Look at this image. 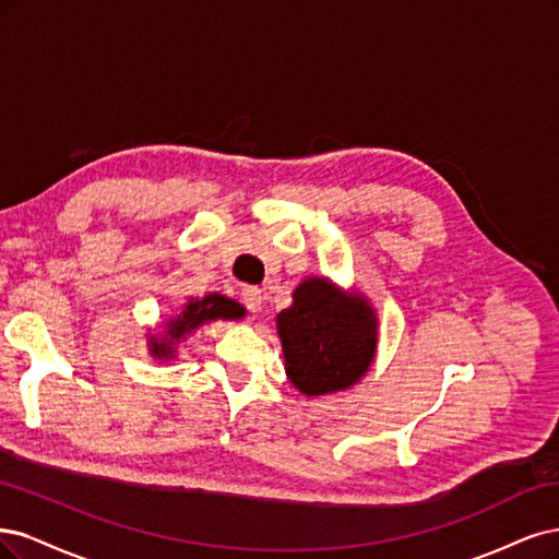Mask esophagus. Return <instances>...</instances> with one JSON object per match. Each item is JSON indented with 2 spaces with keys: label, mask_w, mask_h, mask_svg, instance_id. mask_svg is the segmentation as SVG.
<instances>
[{
  "label": "esophagus",
  "mask_w": 559,
  "mask_h": 559,
  "mask_svg": "<svg viewBox=\"0 0 559 559\" xmlns=\"http://www.w3.org/2000/svg\"><path fill=\"white\" fill-rule=\"evenodd\" d=\"M241 299H243V304H246V309H248V311L258 313V311L262 309V299H264V297H262V290H260V287L248 285V287H243Z\"/></svg>",
  "instance_id": "obj_1"
}]
</instances>
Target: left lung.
I'll use <instances>...</instances> for the list:
<instances>
[{"label":"left lung","instance_id":"8db88e82","mask_svg":"<svg viewBox=\"0 0 559 559\" xmlns=\"http://www.w3.org/2000/svg\"><path fill=\"white\" fill-rule=\"evenodd\" d=\"M285 373L304 397L346 392L369 373L378 316L369 297L328 276L304 278L276 316Z\"/></svg>","mask_w":559,"mask_h":559}]
</instances>
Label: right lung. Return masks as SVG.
<instances>
[{"label":"right lung","instance_id":"obj_1","mask_svg":"<svg viewBox=\"0 0 559 559\" xmlns=\"http://www.w3.org/2000/svg\"><path fill=\"white\" fill-rule=\"evenodd\" d=\"M246 318V309L221 293H209L204 297H190L181 311L169 316L157 332L146 334V346L153 359H159V362H171L178 355V346L183 341L200 330L206 322L215 320H241Z\"/></svg>","mask_w":559,"mask_h":559}]
</instances>
